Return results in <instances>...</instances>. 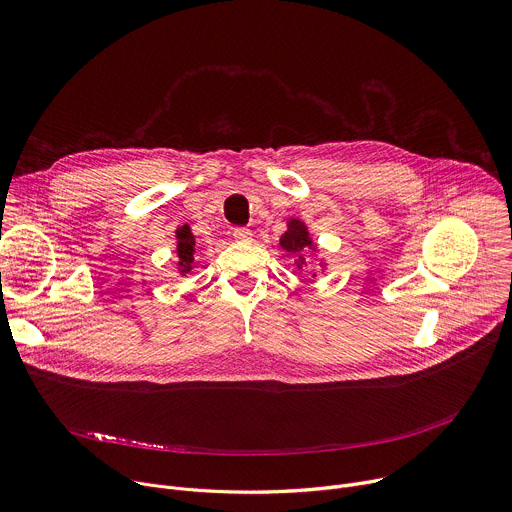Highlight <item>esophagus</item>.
<instances>
[{
	"label": "esophagus",
	"mask_w": 512,
	"mask_h": 512,
	"mask_svg": "<svg viewBox=\"0 0 512 512\" xmlns=\"http://www.w3.org/2000/svg\"><path fill=\"white\" fill-rule=\"evenodd\" d=\"M233 237H235L239 243H249V241L253 239V233H251L249 229H245V227H239V229L233 231Z\"/></svg>",
	"instance_id": "34e87169"
}]
</instances>
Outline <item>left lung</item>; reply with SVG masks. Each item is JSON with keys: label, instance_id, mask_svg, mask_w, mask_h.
<instances>
[{"label": "left lung", "instance_id": "left-lung-1", "mask_svg": "<svg viewBox=\"0 0 512 512\" xmlns=\"http://www.w3.org/2000/svg\"><path fill=\"white\" fill-rule=\"evenodd\" d=\"M279 247L289 255L294 257V263L298 265V269H304L308 265L306 259V251L308 249H316L314 241L308 233V227L300 221V218H289L287 221V231L281 235L279 239Z\"/></svg>", "mask_w": 512, "mask_h": 512}]
</instances>
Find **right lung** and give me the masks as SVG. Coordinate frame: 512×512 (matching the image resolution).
<instances>
[{
  "label": "right lung",
  "mask_w": 512,
  "mask_h": 512,
  "mask_svg": "<svg viewBox=\"0 0 512 512\" xmlns=\"http://www.w3.org/2000/svg\"><path fill=\"white\" fill-rule=\"evenodd\" d=\"M176 253H178V271L186 275L194 269V255H196V241L188 225L178 227L176 231Z\"/></svg>",
  "instance_id": "right-lung-1"
}]
</instances>
